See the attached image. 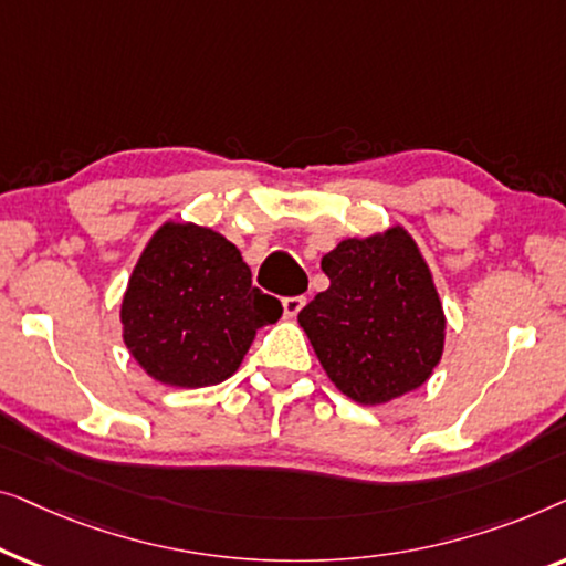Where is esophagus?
Masks as SVG:
<instances>
[{
    "mask_svg": "<svg viewBox=\"0 0 566 566\" xmlns=\"http://www.w3.org/2000/svg\"><path fill=\"white\" fill-rule=\"evenodd\" d=\"M282 307H284V317H297L300 310L305 307V297H302V294H297V297H284Z\"/></svg>",
    "mask_w": 566,
    "mask_h": 566,
    "instance_id": "esophagus-1",
    "label": "esophagus"
}]
</instances>
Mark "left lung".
<instances>
[{
    "instance_id": "1",
    "label": "left lung",
    "mask_w": 566,
    "mask_h": 566,
    "mask_svg": "<svg viewBox=\"0 0 566 566\" xmlns=\"http://www.w3.org/2000/svg\"><path fill=\"white\" fill-rule=\"evenodd\" d=\"M321 266L331 286L297 323L333 385L359 405L423 387L443 356L446 315L416 238L402 226L346 238Z\"/></svg>"
}]
</instances>
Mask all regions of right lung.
<instances>
[{
    "label": "right lung",
    "instance_id": "right-lung-1",
    "mask_svg": "<svg viewBox=\"0 0 566 566\" xmlns=\"http://www.w3.org/2000/svg\"><path fill=\"white\" fill-rule=\"evenodd\" d=\"M282 302L251 284L241 251L218 230L166 220L127 280L120 323L127 352L150 379L200 389L233 377L256 331Z\"/></svg>",
    "mask_w": 566,
    "mask_h": 566
}]
</instances>
